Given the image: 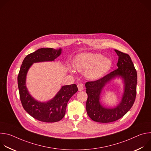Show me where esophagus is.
Returning a JSON list of instances; mask_svg holds the SVG:
<instances>
[{
  "label": "esophagus",
  "mask_w": 151,
  "mask_h": 151,
  "mask_svg": "<svg viewBox=\"0 0 151 151\" xmlns=\"http://www.w3.org/2000/svg\"><path fill=\"white\" fill-rule=\"evenodd\" d=\"M78 90L79 91H82L83 90V85L82 84V83H79V84H78Z\"/></svg>",
  "instance_id": "34e87169"
}]
</instances>
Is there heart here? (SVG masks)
I'll use <instances>...</instances> for the list:
<instances>
[{
	"instance_id": "1",
	"label": "heart",
	"mask_w": 151,
	"mask_h": 151,
	"mask_svg": "<svg viewBox=\"0 0 151 151\" xmlns=\"http://www.w3.org/2000/svg\"><path fill=\"white\" fill-rule=\"evenodd\" d=\"M74 67L79 72H85V77L92 81L103 77L111 69V59L99 53L85 52L78 55L74 60ZM70 71H73L70 69Z\"/></svg>"
}]
</instances>
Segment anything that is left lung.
<instances>
[{"mask_svg":"<svg viewBox=\"0 0 151 151\" xmlns=\"http://www.w3.org/2000/svg\"><path fill=\"white\" fill-rule=\"evenodd\" d=\"M115 51L118 56V69L100 79L85 83L88 95L86 110L96 122L107 123L119 119L132 108L135 101L137 75L133 61L129 55L116 50ZM116 78H121L123 83L122 99L116 106L106 107L100 101L101 93L105 86Z\"/></svg>","mask_w":151,"mask_h":151,"instance_id":"left-lung-1","label":"left lung"}]
</instances>
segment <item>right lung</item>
<instances>
[{
	"label": "right lung",
	"instance_id": "obj_1",
	"mask_svg": "<svg viewBox=\"0 0 151 151\" xmlns=\"http://www.w3.org/2000/svg\"><path fill=\"white\" fill-rule=\"evenodd\" d=\"M62 52V49L40 48L24 59L18 76L20 100L24 110L34 118L45 122L60 121L65 115L68 102L78 90L76 84L62 86L51 99L40 101L29 93L26 86L28 71L33 63L54 61Z\"/></svg>",
	"mask_w": 151,
	"mask_h": 151
}]
</instances>
